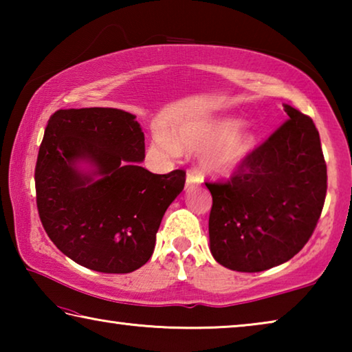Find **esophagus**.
<instances>
[{
  "instance_id": "34e87169",
  "label": "esophagus",
  "mask_w": 352,
  "mask_h": 352,
  "mask_svg": "<svg viewBox=\"0 0 352 352\" xmlns=\"http://www.w3.org/2000/svg\"><path fill=\"white\" fill-rule=\"evenodd\" d=\"M201 182H204V178H201L200 174H197V172H188V177H186V189L192 188V186H197V184H200Z\"/></svg>"
}]
</instances>
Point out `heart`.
I'll return each mask as SVG.
<instances>
[{
	"label": "heart",
	"instance_id": "b5f03b06",
	"mask_svg": "<svg viewBox=\"0 0 352 352\" xmlns=\"http://www.w3.org/2000/svg\"><path fill=\"white\" fill-rule=\"evenodd\" d=\"M153 144L160 151L175 155L180 148L201 152V166L206 172L225 175L247 162L258 146V138L248 129H241L237 119H210L182 126L172 133L155 135Z\"/></svg>",
	"mask_w": 352,
	"mask_h": 352
}]
</instances>
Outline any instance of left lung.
Here are the masks:
<instances>
[{
	"label": "left lung",
	"instance_id": "1",
	"mask_svg": "<svg viewBox=\"0 0 352 352\" xmlns=\"http://www.w3.org/2000/svg\"><path fill=\"white\" fill-rule=\"evenodd\" d=\"M254 148L212 195L210 250L220 265L254 273L276 267L311 239L323 210L327 174L318 130L300 110Z\"/></svg>",
	"mask_w": 352,
	"mask_h": 352
}]
</instances>
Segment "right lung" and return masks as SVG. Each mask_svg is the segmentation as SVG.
<instances>
[{
	"instance_id": "1",
	"label": "right lung",
	"mask_w": 352,
	"mask_h": 352,
	"mask_svg": "<svg viewBox=\"0 0 352 352\" xmlns=\"http://www.w3.org/2000/svg\"><path fill=\"white\" fill-rule=\"evenodd\" d=\"M118 109L57 110L50 118L35 166L41 225L54 245L79 265L130 273L151 259L166 210L186 172L152 174L144 133ZM83 161L93 171H80Z\"/></svg>"
}]
</instances>
